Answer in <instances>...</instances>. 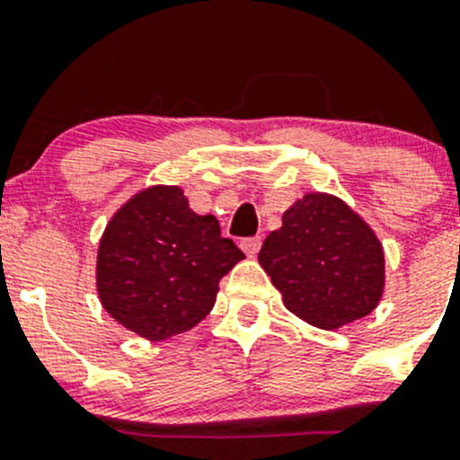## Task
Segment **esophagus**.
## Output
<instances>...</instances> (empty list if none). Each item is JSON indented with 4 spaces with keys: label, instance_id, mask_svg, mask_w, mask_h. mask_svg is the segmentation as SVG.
<instances>
[{
    "label": "esophagus",
    "instance_id": "1",
    "mask_svg": "<svg viewBox=\"0 0 460 460\" xmlns=\"http://www.w3.org/2000/svg\"><path fill=\"white\" fill-rule=\"evenodd\" d=\"M261 238H244L243 243H240V247H243V252L247 253V256H256V253L261 252Z\"/></svg>",
    "mask_w": 460,
    "mask_h": 460
}]
</instances>
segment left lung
Instances as JSON below:
<instances>
[{
    "label": "left lung",
    "mask_w": 460,
    "mask_h": 460,
    "mask_svg": "<svg viewBox=\"0 0 460 460\" xmlns=\"http://www.w3.org/2000/svg\"><path fill=\"white\" fill-rule=\"evenodd\" d=\"M258 262L283 305L321 330H339L380 305L386 288L385 247L355 208L312 190L283 213Z\"/></svg>",
    "instance_id": "8db88e82"
}]
</instances>
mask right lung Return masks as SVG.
Segmentation results:
<instances>
[{"mask_svg": "<svg viewBox=\"0 0 460 460\" xmlns=\"http://www.w3.org/2000/svg\"><path fill=\"white\" fill-rule=\"evenodd\" d=\"M244 253L198 216L175 184L141 189L107 222L96 252V292L114 321L150 341L195 328L216 305L220 279Z\"/></svg>", "mask_w": 460, "mask_h": 460, "instance_id": "1", "label": "right lung"}]
</instances>
